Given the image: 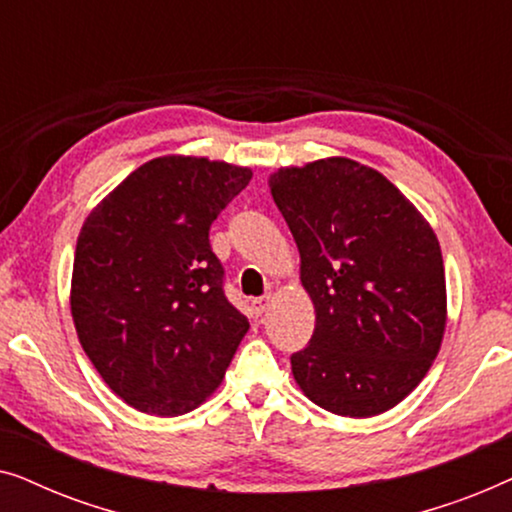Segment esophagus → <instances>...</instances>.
<instances>
[{"instance_id":"esophagus-1","label":"esophagus","mask_w":512,"mask_h":512,"mask_svg":"<svg viewBox=\"0 0 512 512\" xmlns=\"http://www.w3.org/2000/svg\"><path fill=\"white\" fill-rule=\"evenodd\" d=\"M270 307V296H263V298H254L251 300V310H254L256 317H263L265 312H268Z\"/></svg>"}]
</instances>
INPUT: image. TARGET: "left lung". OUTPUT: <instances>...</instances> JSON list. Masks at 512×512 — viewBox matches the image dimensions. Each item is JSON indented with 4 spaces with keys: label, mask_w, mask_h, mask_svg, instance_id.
I'll return each instance as SVG.
<instances>
[{
    "label": "left lung",
    "mask_w": 512,
    "mask_h": 512,
    "mask_svg": "<svg viewBox=\"0 0 512 512\" xmlns=\"http://www.w3.org/2000/svg\"><path fill=\"white\" fill-rule=\"evenodd\" d=\"M268 184L317 314L310 345L291 356L293 380L333 415H382L440 352L447 291L438 237L384 174L352 158L279 167Z\"/></svg>",
    "instance_id": "obj_1"
}]
</instances>
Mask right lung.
I'll use <instances>...</instances> for the list:
<instances>
[{"mask_svg": "<svg viewBox=\"0 0 512 512\" xmlns=\"http://www.w3.org/2000/svg\"><path fill=\"white\" fill-rule=\"evenodd\" d=\"M249 179V167L223 160L160 156L83 221L69 293L76 335L139 412L177 417L205 403L249 331L209 244V226Z\"/></svg>", "mask_w": 512, "mask_h": 512, "instance_id": "1", "label": "right lung"}]
</instances>
